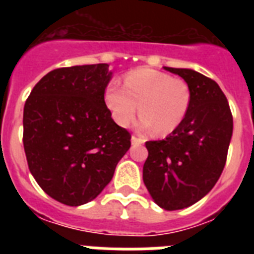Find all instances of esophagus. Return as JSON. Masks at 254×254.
I'll return each mask as SVG.
<instances>
[{"label": "esophagus", "mask_w": 254, "mask_h": 254, "mask_svg": "<svg viewBox=\"0 0 254 254\" xmlns=\"http://www.w3.org/2000/svg\"><path fill=\"white\" fill-rule=\"evenodd\" d=\"M142 142V138H138V137H135V135H131V143H133V145H141Z\"/></svg>", "instance_id": "1"}]
</instances>
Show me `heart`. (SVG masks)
<instances>
[{
	"label": "heart",
	"mask_w": 254,
	"mask_h": 254,
	"mask_svg": "<svg viewBox=\"0 0 254 254\" xmlns=\"http://www.w3.org/2000/svg\"><path fill=\"white\" fill-rule=\"evenodd\" d=\"M104 100L120 127H127L139 111V130L166 135L185 121L191 105V89L181 77L158 69L138 68L124 76V87L119 81H109Z\"/></svg>",
	"instance_id": "b5f03b06"
}]
</instances>
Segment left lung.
Listing matches in <instances>:
<instances>
[{"label": "left lung", "instance_id": "left-lung-1", "mask_svg": "<svg viewBox=\"0 0 254 254\" xmlns=\"http://www.w3.org/2000/svg\"><path fill=\"white\" fill-rule=\"evenodd\" d=\"M187 81L191 105L185 121L161 141H147L143 183L153 200L175 211L195 204L212 190L225 166L233 119L217 83L189 68H171Z\"/></svg>", "mask_w": 254, "mask_h": 254}]
</instances>
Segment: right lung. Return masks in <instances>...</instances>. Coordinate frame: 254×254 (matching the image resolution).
<instances>
[{
	"instance_id": "1",
	"label": "right lung",
	"mask_w": 254,
	"mask_h": 254,
	"mask_svg": "<svg viewBox=\"0 0 254 254\" xmlns=\"http://www.w3.org/2000/svg\"><path fill=\"white\" fill-rule=\"evenodd\" d=\"M109 65L63 67L38 81L23 108V147L30 173L65 205L93 200L130 147L104 100Z\"/></svg>"
}]
</instances>
